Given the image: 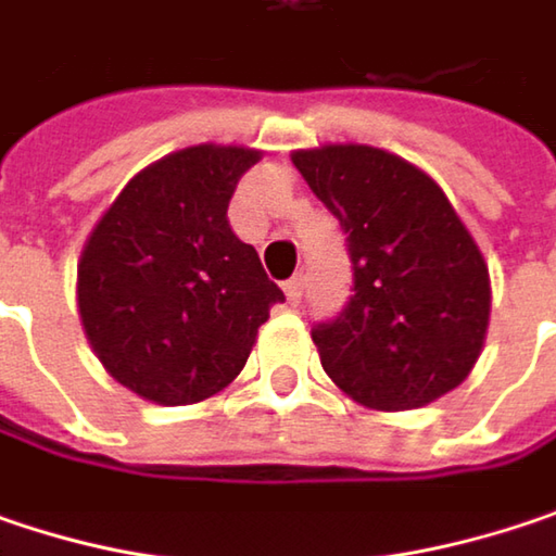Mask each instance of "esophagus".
Masks as SVG:
<instances>
[{"mask_svg": "<svg viewBox=\"0 0 556 556\" xmlns=\"http://www.w3.org/2000/svg\"><path fill=\"white\" fill-rule=\"evenodd\" d=\"M285 294H288L291 303H300V298H303V275H294V278L285 281Z\"/></svg>", "mask_w": 556, "mask_h": 556, "instance_id": "1", "label": "esophagus"}]
</instances>
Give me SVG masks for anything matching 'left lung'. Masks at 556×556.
<instances>
[{"instance_id":"1","label":"left lung","mask_w":556,"mask_h":556,"mask_svg":"<svg viewBox=\"0 0 556 556\" xmlns=\"http://www.w3.org/2000/svg\"><path fill=\"white\" fill-rule=\"evenodd\" d=\"M294 167L344 230L354 285L316 323L323 370L367 408H420L471 374L488 319V265L446 192L370 144L294 151Z\"/></svg>"}]
</instances>
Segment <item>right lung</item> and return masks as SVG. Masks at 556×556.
I'll return each mask as SVG.
<instances>
[{"label": "right lung", "mask_w": 556, "mask_h": 556, "mask_svg": "<svg viewBox=\"0 0 556 556\" xmlns=\"http://www.w3.org/2000/svg\"><path fill=\"white\" fill-rule=\"evenodd\" d=\"M258 161L195 144L126 182L78 262V313L110 377L157 405L220 392L285 294L243 243L227 205Z\"/></svg>", "instance_id": "obj_1"}]
</instances>
